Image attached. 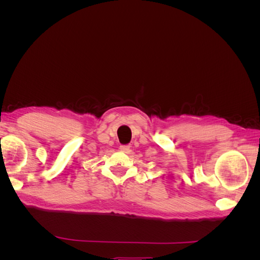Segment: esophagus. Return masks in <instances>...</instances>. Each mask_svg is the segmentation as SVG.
Here are the masks:
<instances>
[{
  "label": "esophagus",
  "mask_w": 260,
  "mask_h": 260,
  "mask_svg": "<svg viewBox=\"0 0 260 260\" xmlns=\"http://www.w3.org/2000/svg\"><path fill=\"white\" fill-rule=\"evenodd\" d=\"M130 149V145H120V151L123 153H128Z\"/></svg>",
  "instance_id": "1"
}]
</instances>
